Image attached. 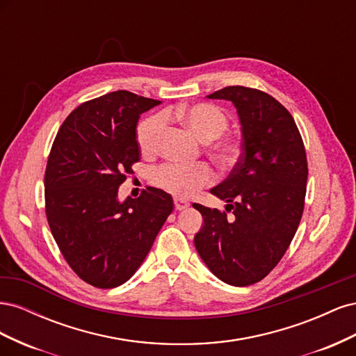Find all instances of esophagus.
Here are the masks:
<instances>
[{
    "instance_id": "obj_1",
    "label": "esophagus",
    "mask_w": 356,
    "mask_h": 356,
    "mask_svg": "<svg viewBox=\"0 0 356 356\" xmlns=\"http://www.w3.org/2000/svg\"><path fill=\"white\" fill-rule=\"evenodd\" d=\"M174 203H175V209L177 211H182V209H187L188 208V202L186 200H181V199H174Z\"/></svg>"
}]
</instances>
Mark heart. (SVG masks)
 Returning a JSON list of instances; mask_svg holds the SVG:
<instances>
[{
	"mask_svg": "<svg viewBox=\"0 0 356 356\" xmlns=\"http://www.w3.org/2000/svg\"><path fill=\"white\" fill-rule=\"evenodd\" d=\"M175 115L190 131L203 141H208V149L213 160L221 166L233 165L239 154V144L222 132L229 126V117L220 106L200 102L177 106L168 114H154L138 124L136 141L144 154H153L161 141L166 126V117ZM156 184L177 197H191L200 188L213 181V172L207 163H165L154 170Z\"/></svg>",
	"mask_w": 356,
	"mask_h": 356,
	"instance_id": "heart-1",
	"label": "heart"
}]
</instances>
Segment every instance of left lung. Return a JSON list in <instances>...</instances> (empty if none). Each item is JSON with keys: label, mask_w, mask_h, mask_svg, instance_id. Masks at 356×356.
I'll list each match as a JSON object with an SVG mask.
<instances>
[{"label": "left lung", "mask_w": 356, "mask_h": 356, "mask_svg": "<svg viewBox=\"0 0 356 356\" xmlns=\"http://www.w3.org/2000/svg\"><path fill=\"white\" fill-rule=\"evenodd\" d=\"M232 101L242 126V154L221 184L211 188L225 211L193 203L203 217L196 250L222 282L248 286L281 261L305 209L307 159L293 115L261 90L229 86L208 95Z\"/></svg>", "instance_id": "1"}]
</instances>
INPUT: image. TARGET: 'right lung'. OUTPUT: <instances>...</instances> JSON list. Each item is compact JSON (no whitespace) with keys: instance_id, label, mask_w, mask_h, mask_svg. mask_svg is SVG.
Masks as SVG:
<instances>
[{"instance_id":"right-lung-1","label":"right lung","mask_w":356,"mask_h":356,"mask_svg":"<svg viewBox=\"0 0 356 356\" xmlns=\"http://www.w3.org/2000/svg\"><path fill=\"white\" fill-rule=\"evenodd\" d=\"M160 101L117 90L77 106L53 141L46 175V215L72 270L96 288L134 276L174 211L166 191L147 187L118 200V187L141 159L139 115Z\"/></svg>"}]
</instances>
